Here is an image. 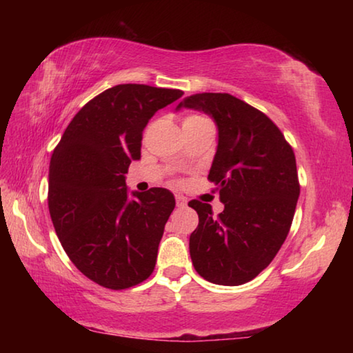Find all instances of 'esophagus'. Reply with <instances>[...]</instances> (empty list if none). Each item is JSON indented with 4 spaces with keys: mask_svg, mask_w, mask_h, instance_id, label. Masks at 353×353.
<instances>
[{
    "mask_svg": "<svg viewBox=\"0 0 353 353\" xmlns=\"http://www.w3.org/2000/svg\"><path fill=\"white\" fill-rule=\"evenodd\" d=\"M176 205L179 208L187 207V198H185V196H181V194H176Z\"/></svg>",
    "mask_w": 353,
    "mask_h": 353,
    "instance_id": "esophagus-1",
    "label": "esophagus"
}]
</instances>
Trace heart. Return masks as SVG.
<instances>
[{"label": "heart", "mask_w": 353, "mask_h": 353, "mask_svg": "<svg viewBox=\"0 0 353 353\" xmlns=\"http://www.w3.org/2000/svg\"><path fill=\"white\" fill-rule=\"evenodd\" d=\"M204 121H210V119L202 117V115H198V113H190V115H187L182 119V126H188V124H196V123H204Z\"/></svg>", "instance_id": "obj_1"}]
</instances>
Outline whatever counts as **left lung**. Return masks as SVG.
<instances>
[{"instance_id": "8db88e82", "label": "left lung", "mask_w": 353, "mask_h": 353, "mask_svg": "<svg viewBox=\"0 0 353 353\" xmlns=\"http://www.w3.org/2000/svg\"><path fill=\"white\" fill-rule=\"evenodd\" d=\"M179 107L202 110L218 124L208 181L224 210L188 202L199 224L190 255L201 277L236 286L255 279L282 248L294 218L299 185L294 151L271 118L229 93H196Z\"/></svg>"}]
</instances>
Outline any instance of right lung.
<instances>
[{
  "label": "right lung",
  "instance_id": "obj_1",
  "mask_svg": "<svg viewBox=\"0 0 353 353\" xmlns=\"http://www.w3.org/2000/svg\"><path fill=\"white\" fill-rule=\"evenodd\" d=\"M182 90L119 83L88 101L52 152L48 207L62 248L83 276L126 290L151 276L176 201L151 188L128 194L124 174L141 155L143 129Z\"/></svg>",
  "mask_w": 353,
  "mask_h": 353
}]
</instances>
